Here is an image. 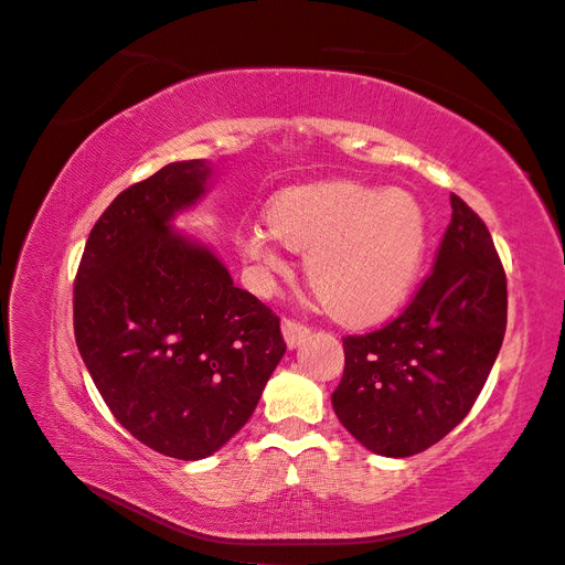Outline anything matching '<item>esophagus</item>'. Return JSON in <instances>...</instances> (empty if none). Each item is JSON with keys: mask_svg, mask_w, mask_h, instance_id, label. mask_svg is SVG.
<instances>
[{"mask_svg": "<svg viewBox=\"0 0 565 565\" xmlns=\"http://www.w3.org/2000/svg\"><path fill=\"white\" fill-rule=\"evenodd\" d=\"M309 328H306L303 322H297V320H292V318H285L282 320V337H285V344L289 347V349H297L301 341L309 337Z\"/></svg>", "mask_w": 565, "mask_h": 565, "instance_id": "1", "label": "esophagus"}]
</instances>
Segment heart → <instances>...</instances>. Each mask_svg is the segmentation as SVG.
<instances>
[{"label":"heart","instance_id":"b5f03b06","mask_svg":"<svg viewBox=\"0 0 565 565\" xmlns=\"http://www.w3.org/2000/svg\"><path fill=\"white\" fill-rule=\"evenodd\" d=\"M282 245L306 254V278L341 322L386 318L413 287L426 247L419 202L403 191L353 181L285 188L268 224L243 231L241 249L256 268L282 270Z\"/></svg>","mask_w":565,"mask_h":565}]
</instances>
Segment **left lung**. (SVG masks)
Masks as SVG:
<instances>
[{"label": "left lung", "mask_w": 565, "mask_h": 565, "mask_svg": "<svg viewBox=\"0 0 565 565\" xmlns=\"http://www.w3.org/2000/svg\"><path fill=\"white\" fill-rule=\"evenodd\" d=\"M436 264L403 313L344 337L332 407L372 452L409 457L469 415L507 330V276L483 218L450 195Z\"/></svg>", "instance_id": "obj_1"}]
</instances>
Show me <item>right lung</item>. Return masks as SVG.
<instances>
[{
  "label": "right lung",
  "mask_w": 565,
  "mask_h": 565,
  "mask_svg": "<svg viewBox=\"0 0 565 565\" xmlns=\"http://www.w3.org/2000/svg\"><path fill=\"white\" fill-rule=\"evenodd\" d=\"M212 174L172 162L94 224L75 276V341L115 419L160 455L202 459L252 417L285 355L280 318L204 245L172 231Z\"/></svg>",
  "instance_id": "add662e5"
}]
</instances>
